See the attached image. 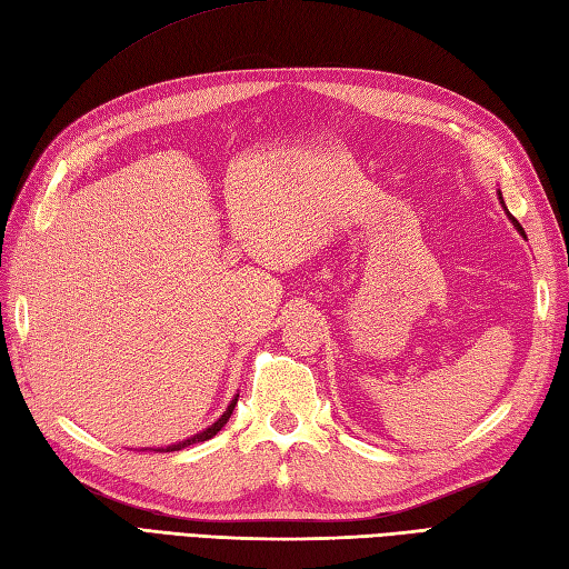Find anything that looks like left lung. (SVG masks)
Masks as SVG:
<instances>
[{"mask_svg": "<svg viewBox=\"0 0 569 569\" xmlns=\"http://www.w3.org/2000/svg\"><path fill=\"white\" fill-rule=\"evenodd\" d=\"M497 196H499V203H501V206H505V198H501V191H497ZM505 210H507V206H505ZM509 220L513 222V228H517V230H519V234H521V237H526V232H523V228H521V224H519V220H517V218H513L511 213H509Z\"/></svg>", "mask_w": 569, "mask_h": 569, "instance_id": "obj_1", "label": "left lung"}]
</instances>
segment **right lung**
Here are the masks:
<instances>
[{
  "label": "right lung",
  "instance_id": "1",
  "mask_svg": "<svg viewBox=\"0 0 569 569\" xmlns=\"http://www.w3.org/2000/svg\"><path fill=\"white\" fill-rule=\"evenodd\" d=\"M237 398H240V395H234V400L228 405V409H224V412L220 415V419H218V421H213V425H210L208 429L193 433L191 439H183V441H179V443H171V446H167V448H152V451H181V448L193 446V443H198V441H208V439H213V436H216L224 425H228V419H230L232 409H234V405H237Z\"/></svg>",
  "mask_w": 569,
  "mask_h": 569
}]
</instances>
